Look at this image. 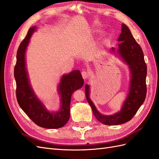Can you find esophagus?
<instances>
[{
	"label": "esophagus",
	"instance_id": "34e87169",
	"mask_svg": "<svg viewBox=\"0 0 159 159\" xmlns=\"http://www.w3.org/2000/svg\"><path fill=\"white\" fill-rule=\"evenodd\" d=\"M81 75H82V78L84 80H86V79L88 78L89 74L86 71H81Z\"/></svg>",
	"mask_w": 159,
	"mask_h": 159
}]
</instances>
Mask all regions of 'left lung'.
<instances>
[{"label":"left lung","instance_id":"obj_1","mask_svg":"<svg viewBox=\"0 0 159 159\" xmlns=\"http://www.w3.org/2000/svg\"><path fill=\"white\" fill-rule=\"evenodd\" d=\"M121 26V33L118 38L120 42L118 52L131 72L129 93L121 111L113 115H103L99 113L89 99V85L85 86L86 99L95 117L99 122L107 125H120L130 121L143 103L147 95V65L142 48L134 40L129 28L125 24H122ZM112 50L114 51V48Z\"/></svg>","mask_w":159,"mask_h":159}]
</instances>
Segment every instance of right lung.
Returning a JSON list of instances; mask_svg holds the SVG:
<instances>
[{
    "mask_svg": "<svg viewBox=\"0 0 159 159\" xmlns=\"http://www.w3.org/2000/svg\"><path fill=\"white\" fill-rule=\"evenodd\" d=\"M36 27L30 28L17 50L16 63L14 75L16 84L17 102L22 109L37 125L46 129H57L64 126L70 116L71 97L74 91L82 87L84 80L79 70H74L63 75L59 85L61 107L60 111L50 113L38 99L30 87L25 64V52L32 34Z\"/></svg>",
    "mask_w": 159,
    "mask_h": 159,
    "instance_id": "1",
    "label": "right lung"
}]
</instances>
